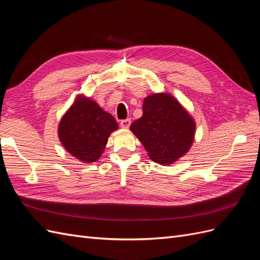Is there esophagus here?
I'll list each match as a JSON object with an SVG mask.
<instances>
[{
  "instance_id": "obj_1",
  "label": "esophagus",
  "mask_w": 260,
  "mask_h": 260,
  "mask_svg": "<svg viewBox=\"0 0 260 260\" xmlns=\"http://www.w3.org/2000/svg\"><path fill=\"white\" fill-rule=\"evenodd\" d=\"M130 124H131V119H129V118L128 119H124V120L120 121V127L123 129H128L130 127Z\"/></svg>"
}]
</instances>
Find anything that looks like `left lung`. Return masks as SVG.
Segmentation results:
<instances>
[{"label":"left lung","mask_w":260,"mask_h":260,"mask_svg":"<svg viewBox=\"0 0 260 260\" xmlns=\"http://www.w3.org/2000/svg\"><path fill=\"white\" fill-rule=\"evenodd\" d=\"M149 158L168 166L184 156L194 142L196 123L183 105L167 92L143 101V115L130 125Z\"/></svg>","instance_id":"8db88e82"}]
</instances>
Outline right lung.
Returning <instances> with one entry per match:
<instances>
[{
	"instance_id": "1",
	"label": "right lung",
	"mask_w": 260,
	"mask_h": 260,
	"mask_svg": "<svg viewBox=\"0 0 260 260\" xmlns=\"http://www.w3.org/2000/svg\"><path fill=\"white\" fill-rule=\"evenodd\" d=\"M118 128L115 118L95 101L78 94L59 120L57 135L70 155L83 164H91L101 158L109 136Z\"/></svg>"
}]
</instances>
